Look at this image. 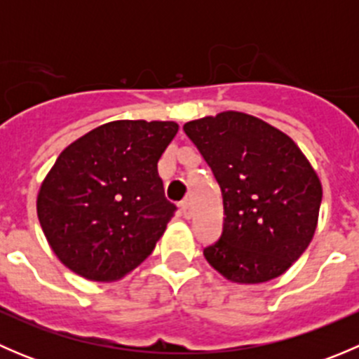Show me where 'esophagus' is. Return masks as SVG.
<instances>
[{"label":"esophagus","mask_w":359,"mask_h":359,"mask_svg":"<svg viewBox=\"0 0 359 359\" xmlns=\"http://www.w3.org/2000/svg\"><path fill=\"white\" fill-rule=\"evenodd\" d=\"M180 212H182L184 219H191V215H193V206H191V203L184 201L182 205H180Z\"/></svg>","instance_id":"esophagus-1"}]
</instances>
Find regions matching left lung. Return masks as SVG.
Here are the masks:
<instances>
[{
  "label": "left lung",
  "mask_w": 359,
  "mask_h": 359,
  "mask_svg": "<svg viewBox=\"0 0 359 359\" xmlns=\"http://www.w3.org/2000/svg\"><path fill=\"white\" fill-rule=\"evenodd\" d=\"M184 132L219 182L222 234L203 255L234 283L283 274L313 240L321 184L297 144L245 112L194 119Z\"/></svg>",
  "instance_id": "1"
}]
</instances>
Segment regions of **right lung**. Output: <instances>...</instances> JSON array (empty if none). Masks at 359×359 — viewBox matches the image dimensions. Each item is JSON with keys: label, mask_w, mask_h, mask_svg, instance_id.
<instances>
[{"label": "right lung", "mask_w": 359, "mask_h": 359, "mask_svg": "<svg viewBox=\"0 0 359 359\" xmlns=\"http://www.w3.org/2000/svg\"><path fill=\"white\" fill-rule=\"evenodd\" d=\"M173 121L121 119L60 153L38 194V219L60 262L86 280L123 278L147 259L177 206L158 161Z\"/></svg>", "instance_id": "1"}]
</instances>
